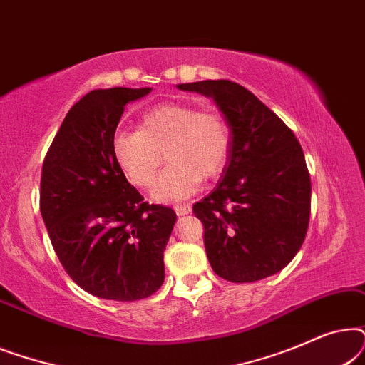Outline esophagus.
Returning a JSON list of instances; mask_svg holds the SVG:
<instances>
[{
  "label": "esophagus",
  "instance_id": "esophagus-1",
  "mask_svg": "<svg viewBox=\"0 0 365 365\" xmlns=\"http://www.w3.org/2000/svg\"><path fill=\"white\" fill-rule=\"evenodd\" d=\"M174 211H176L178 216H186V214L191 212V206L189 204H176Z\"/></svg>",
  "mask_w": 365,
  "mask_h": 365
}]
</instances>
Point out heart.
<instances>
[{"label": "heart", "instance_id": "1", "mask_svg": "<svg viewBox=\"0 0 365 365\" xmlns=\"http://www.w3.org/2000/svg\"><path fill=\"white\" fill-rule=\"evenodd\" d=\"M231 149L232 133L224 114L187 103L149 109L139 119L138 131H119L111 141L118 168L129 182L143 189L153 186L164 154L169 166L153 191L163 202L186 199L202 179L217 178Z\"/></svg>", "mask_w": 365, "mask_h": 365}]
</instances>
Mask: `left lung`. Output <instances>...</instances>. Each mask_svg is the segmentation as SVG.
<instances>
[{"mask_svg":"<svg viewBox=\"0 0 365 365\" xmlns=\"http://www.w3.org/2000/svg\"><path fill=\"white\" fill-rule=\"evenodd\" d=\"M178 88L211 96L232 133L222 179L192 206L212 271L231 282L282 271L301 249L311 216V176L301 144L241 84L206 79Z\"/></svg>","mask_w":365,"mask_h":365,"instance_id":"left-lung-1","label":"left lung"}]
</instances>
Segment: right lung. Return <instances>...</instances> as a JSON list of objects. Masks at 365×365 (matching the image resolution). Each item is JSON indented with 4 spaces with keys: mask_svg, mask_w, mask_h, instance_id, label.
I'll list each match as a JSON object with an SVG mask.
<instances>
[{
    "mask_svg": "<svg viewBox=\"0 0 365 365\" xmlns=\"http://www.w3.org/2000/svg\"><path fill=\"white\" fill-rule=\"evenodd\" d=\"M151 88L94 89L64 118L43 161L39 209L68 276L101 299L133 302L164 282L171 207L144 202L111 141L129 101Z\"/></svg>",
    "mask_w": 365,
    "mask_h": 365,
    "instance_id": "obj_1",
    "label": "right lung"
}]
</instances>
